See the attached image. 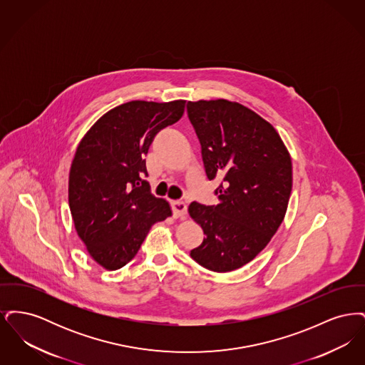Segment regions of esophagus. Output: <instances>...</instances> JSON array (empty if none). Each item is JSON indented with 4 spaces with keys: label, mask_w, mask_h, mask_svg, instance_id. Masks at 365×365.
I'll list each match as a JSON object with an SVG mask.
<instances>
[{
    "label": "esophagus",
    "mask_w": 365,
    "mask_h": 365,
    "mask_svg": "<svg viewBox=\"0 0 365 365\" xmlns=\"http://www.w3.org/2000/svg\"><path fill=\"white\" fill-rule=\"evenodd\" d=\"M173 209H174V215L176 217H185L187 213V205L183 201H174L173 202Z\"/></svg>",
    "instance_id": "obj_1"
}]
</instances>
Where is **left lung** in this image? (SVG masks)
Returning a JSON list of instances; mask_svg holds the SVG:
<instances>
[{
    "instance_id": "8db88e82",
    "label": "left lung",
    "mask_w": 365,
    "mask_h": 365,
    "mask_svg": "<svg viewBox=\"0 0 365 365\" xmlns=\"http://www.w3.org/2000/svg\"><path fill=\"white\" fill-rule=\"evenodd\" d=\"M209 180L220 179L217 205L191 202V219L207 235L190 256L230 272L253 260L282 225L293 186L292 157L271 123L240 103H187Z\"/></svg>"
}]
</instances>
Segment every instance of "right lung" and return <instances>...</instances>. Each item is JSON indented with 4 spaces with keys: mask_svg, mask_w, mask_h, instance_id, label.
<instances>
[{
    "mask_svg": "<svg viewBox=\"0 0 365 365\" xmlns=\"http://www.w3.org/2000/svg\"><path fill=\"white\" fill-rule=\"evenodd\" d=\"M185 100L130 101L108 110L79 142L68 179L75 230L91 259L122 268L138 253L150 227L173 215L143 180V157L157 133L178 122Z\"/></svg>",
    "mask_w": 365,
    "mask_h": 365,
    "instance_id": "1",
    "label": "right lung"
}]
</instances>
